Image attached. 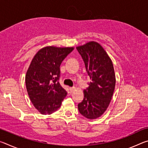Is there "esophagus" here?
I'll return each instance as SVG.
<instances>
[{
    "instance_id": "esophagus-1",
    "label": "esophagus",
    "mask_w": 148,
    "mask_h": 148,
    "mask_svg": "<svg viewBox=\"0 0 148 148\" xmlns=\"http://www.w3.org/2000/svg\"><path fill=\"white\" fill-rule=\"evenodd\" d=\"M69 89H70V91H71V92H72V91H74V90L75 89V87H70V88H69Z\"/></svg>"
}]
</instances>
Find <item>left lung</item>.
Here are the masks:
<instances>
[{
    "label": "left lung",
    "mask_w": 148,
    "mask_h": 148,
    "mask_svg": "<svg viewBox=\"0 0 148 148\" xmlns=\"http://www.w3.org/2000/svg\"><path fill=\"white\" fill-rule=\"evenodd\" d=\"M76 49L84 62L91 81L77 104L79 113L90 119L98 118L108 107L116 86L113 64L101 45L90 42Z\"/></svg>",
    "instance_id": "obj_1"
}]
</instances>
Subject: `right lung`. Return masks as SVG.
<instances>
[{
  "instance_id": "add662e5",
  "label": "right lung",
  "mask_w": 148,
  "mask_h": 148,
  "mask_svg": "<svg viewBox=\"0 0 148 148\" xmlns=\"http://www.w3.org/2000/svg\"><path fill=\"white\" fill-rule=\"evenodd\" d=\"M74 47H45L35 55L25 76L27 92L42 114H51L61 106L67 92L59 84L60 65Z\"/></svg>"
}]
</instances>
